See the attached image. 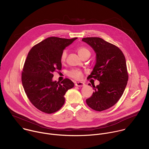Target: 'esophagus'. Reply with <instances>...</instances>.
<instances>
[{"label": "esophagus", "mask_w": 149, "mask_h": 149, "mask_svg": "<svg viewBox=\"0 0 149 149\" xmlns=\"http://www.w3.org/2000/svg\"><path fill=\"white\" fill-rule=\"evenodd\" d=\"M84 85H85V84L81 81H79V82L75 83V86H77V87H82V86H84Z\"/></svg>", "instance_id": "1"}]
</instances>
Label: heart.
Segmentation results:
<instances>
[{
	"label": "heart",
	"mask_w": 149,
	"mask_h": 149,
	"mask_svg": "<svg viewBox=\"0 0 149 149\" xmlns=\"http://www.w3.org/2000/svg\"><path fill=\"white\" fill-rule=\"evenodd\" d=\"M77 51L81 58H82L84 55L86 54H90V51L87 48L83 47H78L77 48ZM67 51L66 50H64L62 52L61 55V61L62 63H64L65 62L67 57ZM68 75L70 77L78 80L81 78L83 76V72L79 69H72L68 72Z\"/></svg>",
	"instance_id": "heart-1"
}]
</instances>
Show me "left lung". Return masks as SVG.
I'll list each match as a JSON object with an SVG mask.
<instances>
[{
  "label": "left lung",
  "mask_w": 149,
  "mask_h": 149,
  "mask_svg": "<svg viewBox=\"0 0 149 149\" xmlns=\"http://www.w3.org/2000/svg\"><path fill=\"white\" fill-rule=\"evenodd\" d=\"M82 41L96 54L95 65L88 78L100 81L93 86L95 91L86 103L93 109L102 111L114 105L123 93L128 80L126 59L118 47L101 38L87 37Z\"/></svg>",
  "instance_id": "8db88e82"
}]
</instances>
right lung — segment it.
<instances>
[{
  "instance_id": "add662e5",
  "label": "right lung",
  "mask_w": 149,
  "mask_h": 149,
  "mask_svg": "<svg viewBox=\"0 0 149 149\" xmlns=\"http://www.w3.org/2000/svg\"><path fill=\"white\" fill-rule=\"evenodd\" d=\"M77 38L65 39L51 37L34 45L24 63L22 81L30 102L47 113L58 111L65 103L66 92L74 84L69 79L53 81V73L61 70V55L65 48Z\"/></svg>"
}]
</instances>
